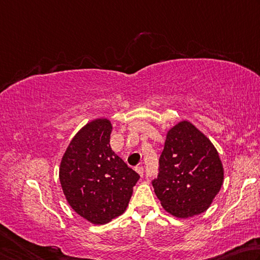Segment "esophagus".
Wrapping results in <instances>:
<instances>
[{"label": "esophagus", "instance_id": "esophagus-1", "mask_svg": "<svg viewBox=\"0 0 260 260\" xmlns=\"http://www.w3.org/2000/svg\"><path fill=\"white\" fill-rule=\"evenodd\" d=\"M136 171H137L138 175H140V176L144 175V168L143 167H136Z\"/></svg>", "mask_w": 260, "mask_h": 260}]
</instances>
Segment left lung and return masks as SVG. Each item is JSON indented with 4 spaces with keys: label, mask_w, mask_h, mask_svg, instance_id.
Instances as JSON below:
<instances>
[{
    "label": "left lung",
    "mask_w": 260,
    "mask_h": 260,
    "mask_svg": "<svg viewBox=\"0 0 260 260\" xmlns=\"http://www.w3.org/2000/svg\"><path fill=\"white\" fill-rule=\"evenodd\" d=\"M224 183L215 145L192 122L179 121L166 136L154 192L167 212L187 219L207 211Z\"/></svg>",
    "instance_id": "left-lung-1"
}]
</instances>
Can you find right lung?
Segmentation results:
<instances>
[{"instance_id": "obj_1", "label": "right lung", "mask_w": 260, "mask_h": 260, "mask_svg": "<svg viewBox=\"0 0 260 260\" xmlns=\"http://www.w3.org/2000/svg\"><path fill=\"white\" fill-rule=\"evenodd\" d=\"M112 123L90 121L71 140L59 166L67 203L91 224H107L126 210L139 175L112 151Z\"/></svg>"}]
</instances>
